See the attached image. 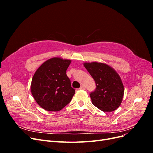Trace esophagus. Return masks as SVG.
Here are the masks:
<instances>
[{
	"label": "esophagus",
	"instance_id": "1",
	"mask_svg": "<svg viewBox=\"0 0 153 153\" xmlns=\"http://www.w3.org/2000/svg\"><path fill=\"white\" fill-rule=\"evenodd\" d=\"M85 87L84 86V85H81L80 86V87L79 88V89H80V90H84V89H85Z\"/></svg>",
	"mask_w": 153,
	"mask_h": 153
}]
</instances>
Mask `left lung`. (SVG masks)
Returning a JSON list of instances; mask_svg holds the SVG:
<instances>
[{
  "label": "left lung",
  "mask_w": 153,
  "mask_h": 153,
  "mask_svg": "<svg viewBox=\"0 0 153 153\" xmlns=\"http://www.w3.org/2000/svg\"><path fill=\"white\" fill-rule=\"evenodd\" d=\"M84 66L96 84L91 92L92 103L103 112H113L121 105L124 88L121 78L114 68L105 63L84 62Z\"/></svg>",
  "instance_id": "obj_1"
}]
</instances>
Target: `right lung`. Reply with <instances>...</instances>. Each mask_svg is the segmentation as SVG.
I'll return each instance as SVG.
<instances>
[{"label": "right lung", "instance_id": "obj_1", "mask_svg": "<svg viewBox=\"0 0 153 153\" xmlns=\"http://www.w3.org/2000/svg\"><path fill=\"white\" fill-rule=\"evenodd\" d=\"M71 61L53 57L43 62L35 72L31 93L41 108L57 112L70 102L75 90L71 87L66 70Z\"/></svg>", "mask_w": 153, "mask_h": 153}]
</instances>
